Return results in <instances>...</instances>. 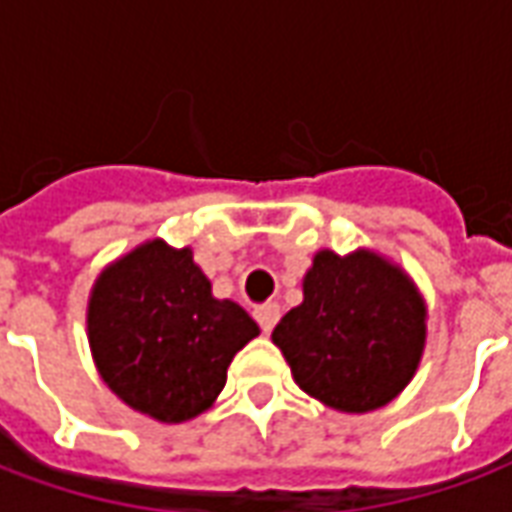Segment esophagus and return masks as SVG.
<instances>
[{
	"label": "esophagus",
	"instance_id": "34e87169",
	"mask_svg": "<svg viewBox=\"0 0 512 512\" xmlns=\"http://www.w3.org/2000/svg\"><path fill=\"white\" fill-rule=\"evenodd\" d=\"M279 315H282V312H279V304H263V307H257L255 310L257 323H260V329H263L266 334L277 326Z\"/></svg>",
	"mask_w": 512,
	"mask_h": 512
}]
</instances>
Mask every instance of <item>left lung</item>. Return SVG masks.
Segmentation results:
<instances>
[{"label": "left lung", "mask_w": 512, "mask_h": 512, "mask_svg": "<svg viewBox=\"0 0 512 512\" xmlns=\"http://www.w3.org/2000/svg\"><path fill=\"white\" fill-rule=\"evenodd\" d=\"M296 384L348 414L386 406L403 392L425 348V304L400 268L373 252H318L304 301L277 323Z\"/></svg>", "instance_id": "left-lung-1"}]
</instances>
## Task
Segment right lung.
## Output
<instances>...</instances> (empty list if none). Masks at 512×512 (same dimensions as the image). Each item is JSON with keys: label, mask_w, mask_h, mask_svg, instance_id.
I'll return each mask as SVG.
<instances>
[{"label": "right lung", "mask_w": 512, "mask_h": 512, "mask_svg": "<svg viewBox=\"0 0 512 512\" xmlns=\"http://www.w3.org/2000/svg\"><path fill=\"white\" fill-rule=\"evenodd\" d=\"M87 332L98 373L123 403L186 422L216 400L233 356L260 329L235 301L213 299L189 249L150 241L98 277Z\"/></svg>", "instance_id": "add662e5"}]
</instances>
